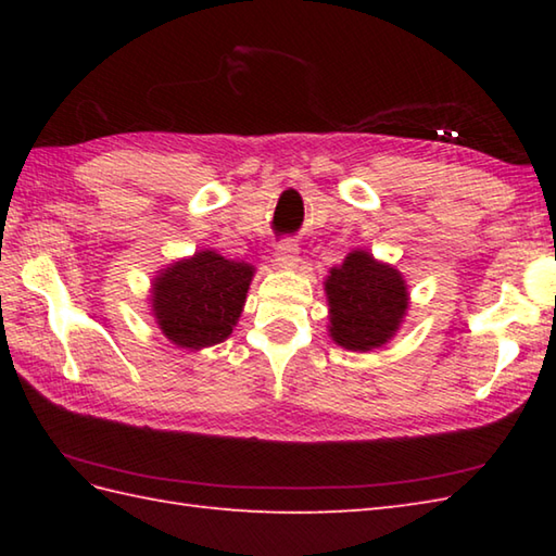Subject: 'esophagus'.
Returning <instances> with one entry per match:
<instances>
[{
	"label": "esophagus",
	"instance_id": "1",
	"mask_svg": "<svg viewBox=\"0 0 556 556\" xmlns=\"http://www.w3.org/2000/svg\"><path fill=\"white\" fill-rule=\"evenodd\" d=\"M275 257H277V265L279 267H296L299 260H301L299 257V243H296V239H281L277 243Z\"/></svg>",
	"mask_w": 556,
	"mask_h": 556
}]
</instances>
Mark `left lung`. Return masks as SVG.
Segmentation results:
<instances>
[{
	"mask_svg": "<svg viewBox=\"0 0 556 556\" xmlns=\"http://www.w3.org/2000/svg\"><path fill=\"white\" fill-rule=\"evenodd\" d=\"M329 332L339 346L370 351L392 337L408 308L406 285L399 271L365 251L346 255L344 265L325 281Z\"/></svg>",
	"mask_w": 556,
	"mask_h": 556,
	"instance_id": "left-lung-1",
	"label": "left lung"
}]
</instances>
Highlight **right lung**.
Here are the masks:
<instances>
[{"label":"right lung","instance_id":"add662e5","mask_svg":"<svg viewBox=\"0 0 556 556\" xmlns=\"http://www.w3.org/2000/svg\"><path fill=\"white\" fill-rule=\"evenodd\" d=\"M253 267L200 251L162 271L152 287V311L169 341L181 349L219 344L243 311Z\"/></svg>","mask_w":556,"mask_h":556}]
</instances>
